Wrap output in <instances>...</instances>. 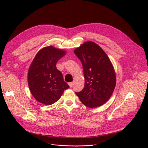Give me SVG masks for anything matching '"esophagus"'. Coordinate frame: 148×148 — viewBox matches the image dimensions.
Segmentation results:
<instances>
[{"label": "esophagus", "mask_w": 148, "mask_h": 148, "mask_svg": "<svg viewBox=\"0 0 148 148\" xmlns=\"http://www.w3.org/2000/svg\"><path fill=\"white\" fill-rule=\"evenodd\" d=\"M69 85L70 87H73V82H69Z\"/></svg>", "instance_id": "esophagus-1"}]
</instances>
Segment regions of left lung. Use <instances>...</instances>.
Listing matches in <instances>:
<instances>
[{
	"instance_id": "left-lung-1",
	"label": "left lung",
	"mask_w": 148,
	"mask_h": 148,
	"mask_svg": "<svg viewBox=\"0 0 148 148\" xmlns=\"http://www.w3.org/2000/svg\"><path fill=\"white\" fill-rule=\"evenodd\" d=\"M81 61L85 84L76 95L89 108L101 106L112 95L116 75L112 63L104 51L93 41H87L74 50Z\"/></svg>"
}]
</instances>
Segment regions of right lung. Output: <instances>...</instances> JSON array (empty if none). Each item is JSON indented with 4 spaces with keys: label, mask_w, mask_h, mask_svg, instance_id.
Segmentation results:
<instances>
[{
    "label": "right lung",
    "mask_w": 148,
    "mask_h": 148,
    "mask_svg": "<svg viewBox=\"0 0 148 148\" xmlns=\"http://www.w3.org/2000/svg\"><path fill=\"white\" fill-rule=\"evenodd\" d=\"M66 53L64 50L48 46L41 49L34 58L29 69L27 81L32 94L38 102L51 105L69 88L56 66Z\"/></svg>",
    "instance_id": "add662e5"
}]
</instances>
